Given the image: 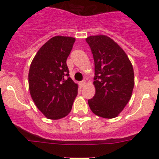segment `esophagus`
<instances>
[{"instance_id":"esophagus-1","label":"esophagus","mask_w":159,"mask_h":159,"mask_svg":"<svg viewBox=\"0 0 159 159\" xmlns=\"http://www.w3.org/2000/svg\"><path fill=\"white\" fill-rule=\"evenodd\" d=\"M85 84H86V81H81V82L79 83V85H80V87H84V85H85Z\"/></svg>"}]
</instances>
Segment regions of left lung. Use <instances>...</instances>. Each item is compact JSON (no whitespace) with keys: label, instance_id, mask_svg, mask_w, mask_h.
<instances>
[{"label":"left lung","instance_id":"obj_1","mask_svg":"<svg viewBox=\"0 0 159 159\" xmlns=\"http://www.w3.org/2000/svg\"><path fill=\"white\" fill-rule=\"evenodd\" d=\"M94 61L95 94L88 101L96 115L113 118L122 111L131 97L134 70L127 54L116 42L105 35L86 38Z\"/></svg>","mask_w":159,"mask_h":159}]
</instances>
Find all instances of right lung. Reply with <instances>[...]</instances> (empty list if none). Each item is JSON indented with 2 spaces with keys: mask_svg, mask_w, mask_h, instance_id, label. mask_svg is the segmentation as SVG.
I'll return each mask as SVG.
<instances>
[{
  "mask_svg": "<svg viewBox=\"0 0 159 159\" xmlns=\"http://www.w3.org/2000/svg\"><path fill=\"white\" fill-rule=\"evenodd\" d=\"M75 38L55 36L38 50L30 64L28 84L35 105L49 119L67 116L78 94L66 61Z\"/></svg>",
  "mask_w": 159,
  "mask_h": 159,
  "instance_id": "obj_1",
  "label": "right lung"
}]
</instances>
